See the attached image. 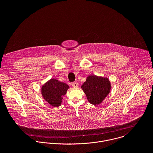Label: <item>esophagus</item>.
Instances as JSON below:
<instances>
[{"instance_id": "1", "label": "esophagus", "mask_w": 153, "mask_h": 153, "mask_svg": "<svg viewBox=\"0 0 153 153\" xmlns=\"http://www.w3.org/2000/svg\"><path fill=\"white\" fill-rule=\"evenodd\" d=\"M78 83L76 82H74L73 83H72V86L74 88H77L78 87Z\"/></svg>"}]
</instances>
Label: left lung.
<instances>
[{"label": "left lung", "instance_id": "1", "mask_svg": "<svg viewBox=\"0 0 153 153\" xmlns=\"http://www.w3.org/2000/svg\"><path fill=\"white\" fill-rule=\"evenodd\" d=\"M111 88L108 78L95 75H89L81 88L85 94L88 101L94 105L101 104L107 97Z\"/></svg>", "mask_w": 153, "mask_h": 153}]
</instances>
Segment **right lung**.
Segmentation results:
<instances>
[{
	"instance_id": "obj_1",
	"label": "right lung",
	"mask_w": 153,
	"mask_h": 153,
	"mask_svg": "<svg viewBox=\"0 0 153 153\" xmlns=\"http://www.w3.org/2000/svg\"><path fill=\"white\" fill-rule=\"evenodd\" d=\"M69 86L64 82L52 78L41 88V94L44 100L54 107H59L63 97L66 93Z\"/></svg>"
}]
</instances>
